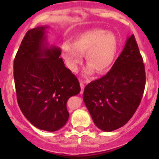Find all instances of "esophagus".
Segmentation results:
<instances>
[{"instance_id":"34e87169","label":"esophagus","mask_w":159,"mask_h":159,"mask_svg":"<svg viewBox=\"0 0 159 159\" xmlns=\"http://www.w3.org/2000/svg\"><path fill=\"white\" fill-rule=\"evenodd\" d=\"M85 84H87V82H84V81H80V86H81V94H82L83 91H84V87H85Z\"/></svg>"}]
</instances>
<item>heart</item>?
<instances>
[{"label": "heart", "mask_w": 159, "mask_h": 159, "mask_svg": "<svg viewBox=\"0 0 159 159\" xmlns=\"http://www.w3.org/2000/svg\"><path fill=\"white\" fill-rule=\"evenodd\" d=\"M118 51V39L111 31L95 28L77 35L71 44L65 42L61 45V56L67 67L76 71L78 66L85 57L88 65L85 75L105 73L113 65Z\"/></svg>", "instance_id": "heart-1"}]
</instances>
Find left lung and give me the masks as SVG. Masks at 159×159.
Returning <instances> with one entry per match:
<instances>
[{"label": "left lung", "instance_id": "left-lung-1", "mask_svg": "<svg viewBox=\"0 0 159 159\" xmlns=\"http://www.w3.org/2000/svg\"><path fill=\"white\" fill-rule=\"evenodd\" d=\"M145 86V65L132 34L106 75L84 88L83 100L95 125L104 131H112L131 119Z\"/></svg>", "mask_w": 159, "mask_h": 159}]
</instances>
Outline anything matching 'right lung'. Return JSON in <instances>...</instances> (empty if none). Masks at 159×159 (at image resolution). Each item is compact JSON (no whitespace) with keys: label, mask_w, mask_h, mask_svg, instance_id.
I'll list each match as a JSON object with an SVG mask.
<instances>
[{"label":"right lung","mask_w":159,"mask_h":159,"mask_svg":"<svg viewBox=\"0 0 159 159\" xmlns=\"http://www.w3.org/2000/svg\"><path fill=\"white\" fill-rule=\"evenodd\" d=\"M48 28L38 26L27 32L14 58V78L25 118L38 129L55 131L68 121L67 102L81 88L60 57V48L48 42Z\"/></svg>","instance_id":"obj_1"}]
</instances>
